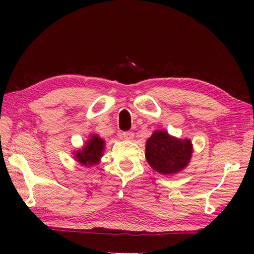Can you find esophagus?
Masks as SVG:
<instances>
[{
    "label": "esophagus",
    "mask_w": 254,
    "mask_h": 254,
    "mask_svg": "<svg viewBox=\"0 0 254 254\" xmlns=\"http://www.w3.org/2000/svg\"><path fill=\"white\" fill-rule=\"evenodd\" d=\"M123 137L127 139V141H132V139L134 138V133L133 132H130V131H127V132H124L123 134Z\"/></svg>",
    "instance_id": "esophagus-1"
}]
</instances>
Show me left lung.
Returning <instances> with one entry per match:
<instances>
[{
  "label": "left lung",
  "mask_w": 254,
  "mask_h": 254,
  "mask_svg": "<svg viewBox=\"0 0 254 254\" xmlns=\"http://www.w3.org/2000/svg\"><path fill=\"white\" fill-rule=\"evenodd\" d=\"M192 154L191 139L178 138L165 130L155 131L145 146V157L149 166L165 176L176 175L185 169Z\"/></svg>",
  "instance_id": "obj_1"
}]
</instances>
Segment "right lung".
Returning <instances> with one entry per match:
<instances>
[{"label":"right lung","instance_id":"add662e5","mask_svg":"<svg viewBox=\"0 0 254 254\" xmlns=\"http://www.w3.org/2000/svg\"><path fill=\"white\" fill-rule=\"evenodd\" d=\"M105 147V139L101 138L98 134H91L82 148L75 149L72 153L74 155L73 158L80 166L94 167L100 163L101 157L104 156Z\"/></svg>","mask_w":254,"mask_h":254}]
</instances>
